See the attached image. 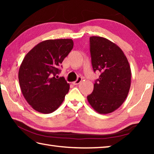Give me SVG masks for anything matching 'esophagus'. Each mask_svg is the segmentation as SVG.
<instances>
[{"label": "esophagus", "mask_w": 154, "mask_h": 154, "mask_svg": "<svg viewBox=\"0 0 154 154\" xmlns=\"http://www.w3.org/2000/svg\"><path fill=\"white\" fill-rule=\"evenodd\" d=\"M82 77H78V79L76 81H75V82H72V83L73 85H78V84H79V83H80L81 82H82Z\"/></svg>", "instance_id": "esophagus-1"}]
</instances>
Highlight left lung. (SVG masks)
<instances>
[{
  "label": "left lung",
  "mask_w": 154,
  "mask_h": 154,
  "mask_svg": "<svg viewBox=\"0 0 154 154\" xmlns=\"http://www.w3.org/2000/svg\"><path fill=\"white\" fill-rule=\"evenodd\" d=\"M94 71L100 75L87 96L91 106L100 114L118 109L126 100L131 83V70L126 56L116 43L101 36L90 38Z\"/></svg>",
  "instance_id": "8db88e82"
}]
</instances>
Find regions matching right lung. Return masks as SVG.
Instances as JSON below:
<instances>
[{
  "mask_svg": "<svg viewBox=\"0 0 154 154\" xmlns=\"http://www.w3.org/2000/svg\"><path fill=\"white\" fill-rule=\"evenodd\" d=\"M73 48L71 38L49 39L35 45L25 56L18 72L22 94L35 111L51 113L63 102L70 85L55 77L59 65Z\"/></svg>",
  "mask_w": 154,
  "mask_h": 154,
  "instance_id": "1",
  "label": "right lung"
}]
</instances>
